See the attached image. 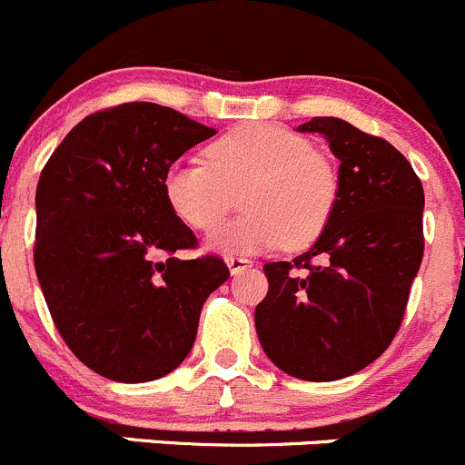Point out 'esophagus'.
I'll list each match as a JSON object with an SVG mask.
<instances>
[{
    "mask_svg": "<svg viewBox=\"0 0 465 465\" xmlns=\"http://www.w3.org/2000/svg\"><path fill=\"white\" fill-rule=\"evenodd\" d=\"M225 264H228L230 273H242L244 269L253 267V262H251L249 258H244V255H228V258H225Z\"/></svg>",
    "mask_w": 465,
    "mask_h": 465,
    "instance_id": "esophagus-1",
    "label": "esophagus"
}]
</instances>
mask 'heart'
Returning a JSON list of instances; mask_svg holds the SVG:
<instances>
[{
	"label": "heart",
	"mask_w": 465,
	"mask_h": 465,
	"mask_svg": "<svg viewBox=\"0 0 465 465\" xmlns=\"http://www.w3.org/2000/svg\"><path fill=\"white\" fill-rule=\"evenodd\" d=\"M207 163H173L163 175V196L178 219L210 232L242 193L244 214L212 237L221 251L290 249L312 244L324 232L340 198L333 159L299 132L246 123L207 145Z\"/></svg>",
	"instance_id": "heart-1"
}]
</instances>
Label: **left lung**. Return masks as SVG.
I'll return each instance as SVG.
<instances>
[{"label":"left lung","instance_id":"1","mask_svg":"<svg viewBox=\"0 0 465 465\" xmlns=\"http://www.w3.org/2000/svg\"><path fill=\"white\" fill-rule=\"evenodd\" d=\"M340 159V198L311 251L267 262L255 329L276 368L335 381L377 361L400 331L424 253L422 183L381 136L340 118H312Z\"/></svg>","mask_w":465,"mask_h":465}]
</instances>
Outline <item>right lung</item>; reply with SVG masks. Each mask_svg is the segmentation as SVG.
I'll list each match as a JSON object with an SVG mask.
<instances>
[{"mask_svg":"<svg viewBox=\"0 0 465 465\" xmlns=\"http://www.w3.org/2000/svg\"><path fill=\"white\" fill-rule=\"evenodd\" d=\"M154 103L103 109L68 132L36 189L34 264L50 315L100 377L143 383L192 351L207 296L228 281L219 255L196 249L163 196V175L214 136Z\"/></svg>","mask_w":465,"mask_h":465,"instance_id":"1","label":"right lung"}]
</instances>
